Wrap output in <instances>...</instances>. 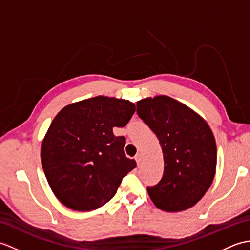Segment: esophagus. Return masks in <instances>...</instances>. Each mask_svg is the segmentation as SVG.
I'll return each instance as SVG.
<instances>
[{
  "mask_svg": "<svg viewBox=\"0 0 250 250\" xmlns=\"http://www.w3.org/2000/svg\"><path fill=\"white\" fill-rule=\"evenodd\" d=\"M135 160H136L137 166H140L141 162H142V155H141V153H137V155L135 156Z\"/></svg>",
  "mask_w": 250,
  "mask_h": 250,
  "instance_id": "esophagus-1",
  "label": "esophagus"
}]
</instances>
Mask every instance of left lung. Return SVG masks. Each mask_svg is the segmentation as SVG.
Here are the masks:
<instances>
[{"mask_svg": "<svg viewBox=\"0 0 250 250\" xmlns=\"http://www.w3.org/2000/svg\"><path fill=\"white\" fill-rule=\"evenodd\" d=\"M136 113L158 137L164 172L160 182L147 187L158 208L182 211L195 205L215 176L217 147L208 125L183 103L166 95L136 104Z\"/></svg>", "mask_w": 250, "mask_h": 250, "instance_id": "obj_1", "label": "left lung"}]
</instances>
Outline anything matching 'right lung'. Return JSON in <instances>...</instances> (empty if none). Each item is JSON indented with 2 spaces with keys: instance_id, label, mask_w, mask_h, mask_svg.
<instances>
[{
  "instance_id": "add662e5",
  "label": "right lung",
  "mask_w": 250,
  "mask_h": 250,
  "mask_svg": "<svg viewBox=\"0 0 250 250\" xmlns=\"http://www.w3.org/2000/svg\"><path fill=\"white\" fill-rule=\"evenodd\" d=\"M135 105L125 100L95 97L67 105L52 120L42 144V166L62 204L88 211L107 203L122 179L136 167L126 158L125 136L113 128L126 125Z\"/></svg>"
}]
</instances>
